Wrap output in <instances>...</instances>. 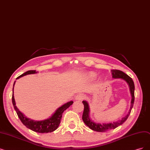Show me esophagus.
<instances>
[{
    "instance_id": "1",
    "label": "esophagus",
    "mask_w": 150,
    "mask_h": 150,
    "mask_svg": "<svg viewBox=\"0 0 150 150\" xmlns=\"http://www.w3.org/2000/svg\"><path fill=\"white\" fill-rule=\"evenodd\" d=\"M84 95L83 94H79L78 95H76L75 96V100H78V101H80V100H83L84 98Z\"/></svg>"
}]
</instances>
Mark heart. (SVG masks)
Wrapping results in <instances>:
<instances>
[{
	"mask_svg": "<svg viewBox=\"0 0 150 150\" xmlns=\"http://www.w3.org/2000/svg\"><path fill=\"white\" fill-rule=\"evenodd\" d=\"M86 75H87L88 79L92 80V79H94V78L96 77V74L95 72H93V71H89V72H88L86 74Z\"/></svg>",
	"mask_w": 150,
	"mask_h": 150,
	"instance_id": "b5f03b06",
	"label": "heart"
}]
</instances>
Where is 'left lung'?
<instances>
[{
	"instance_id": "obj_1",
	"label": "left lung",
	"mask_w": 150,
	"mask_h": 150,
	"mask_svg": "<svg viewBox=\"0 0 150 150\" xmlns=\"http://www.w3.org/2000/svg\"><path fill=\"white\" fill-rule=\"evenodd\" d=\"M112 77L113 79H120L122 80H124L127 82L128 84V85L129 86L130 89V92H131V94L132 96V99H131V107H130L129 111L128 113L125 116L124 118H122L121 120L117 121L116 122H110V123H96L94 122L89 117V105L86 101L83 100V103L84 105V111L82 116V119L83 122H84L85 125L88 126L91 129L93 130L94 131L97 132H106L108 131H110V130L114 129L116 127H118L119 126L121 125L124 122H125L127 118L129 117L130 113H131V110L133 107L134 105V99H135V97H134V90H135V86H134V83L131 79V77L128 76L127 74L125 73H124L123 71L119 70H112Z\"/></svg>"
}]
</instances>
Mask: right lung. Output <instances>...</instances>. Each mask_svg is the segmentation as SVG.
I'll return each instance as SVG.
<instances>
[{
    "mask_svg": "<svg viewBox=\"0 0 150 150\" xmlns=\"http://www.w3.org/2000/svg\"><path fill=\"white\" fill-rule=\"evenodd\" d=\"M38 71H36V70H29L27 71L26 72L24 73L23 74L19 76L16 78V79H19L23 76H25L26 75L29 74H37ZM15 84V81L13 84V94H12V103L13 105L15 111L19 117V120H21L23 125L29 129H30L32 131H33L36 132L38 133H48L54 131L59 126V124L61 122V120L62 118V115L63 112L66 110L67 108H68L71 105H72L74 103L73 101H70L69 102H67L64 105H62L61 107L58 108L56 112L52 115V116L50 118L42 120V121H34L30 120L29 118H28L26 116H25L16 106V103L13 96V88L14 85Z\"/></svg>",
    "mask_w": 150,
    "mask_h": 150,
    "instance_id": "obj_1",
    "label": "right lung"
}]
</instances>
